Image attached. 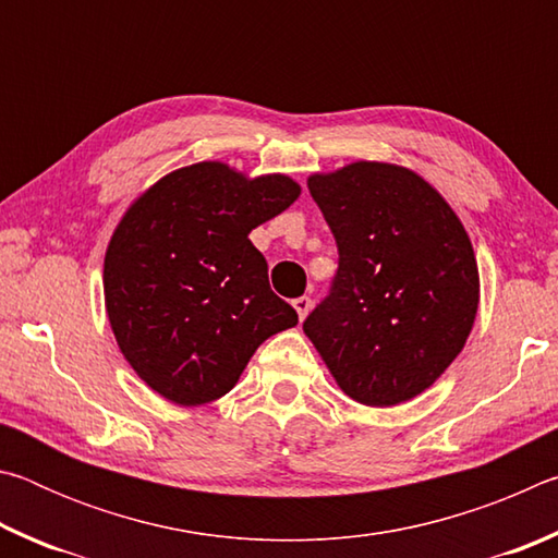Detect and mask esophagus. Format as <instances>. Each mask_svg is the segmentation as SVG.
Segmentation results:
<instances>
[{
	"label": "esophagus",
	"mask_w": 558,
	"mask_h": 558,
	"mask_svg": "<svg viewBox=\"0 0 558 558\" xmlns=\"http://www.w3.org/2000/svg\"><path fill=\"white\" fill-rule=\"evenodd\" d=\"M292 307H295V313H298V317H300V319H305V317H307V313H310V307H313V300L302 295V298H298L295 302H292Z\"/></svg>",
	"instance_id": "esophagus-1"
}]
</instances>
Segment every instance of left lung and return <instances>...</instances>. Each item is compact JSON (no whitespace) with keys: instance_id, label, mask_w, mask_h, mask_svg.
<instances>
[{"instance_id":"obj_1","label":"left lung","mask_w":558,"mask_h":558,"mask_svg":"<svg viewBox=\"0 0 558 558\" xmlns=\"http://www.w3.org/2000/svg\"><path fill=\"white\" fill-rule=\"evenodd\" d=\"M307 186L339 268L302 329L354 401H411L448 369L475 323L470 235L436 189L399 165L352 162Z\"/></svg>"}]
</instances>
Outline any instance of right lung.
<instances>
[{
  "label": "right lung",
  "mask_w": 558,
  "mask_h": 558,
  "mask_svg": "<svg viewBox=\"0 0 558 558\" xmlns=\"http://www.w3.org/2000/svg\"><path fill=\"white\" fill-rule=\"evenodd\" d=\"M298 196L286 174L196 162L132 202L108 243L102 288L120 352L149 389L179 405L221 399L268 337L298 325L248 239Z\"/></svg>",
  "instance_id": "add662e5"
}]
</instances>
